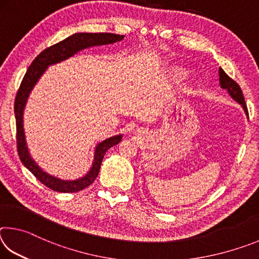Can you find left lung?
<instances>
[{
    "label": "left lung",
    "instance_id": "left-lung-1",
    "mask_svg": "<svg viewBox=\"0 0 259 259\" xmlns=\"http://www.w3.org/2000/svg\"><path fill=\"white\" fill-rule=\"evenodd\" d=\"M218 73H219V84H221L223 89L227 90V93L230 94L231 97L233 98L235 102L241 104V106H242V108L244 109V113L247 114L248 116V108H247V105H245L242 90H241L240 85L234 80H232V78L227 75L222 68H219Z\"/></svg>",
    "mask_w": 259,
    "mask_h": 259
}]
</instances>
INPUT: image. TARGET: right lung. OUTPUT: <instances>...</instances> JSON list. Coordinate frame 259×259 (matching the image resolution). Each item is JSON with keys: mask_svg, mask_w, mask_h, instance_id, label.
I'll return each instance as SVG.
<instances>
[{"mask_svg": "<svg viewBox=\"0 0 259 259\" xmlns=\"http://www.w3.org/2000/svg\"><path fill=\"white\" fill-rule=\"evenodd\" d=\"M124 35H117L112 33H75L68 36L59 43L47 48L30 64L26 72L23 81L20 83L19 90L15 99V116L17 126V151L23 164L32 172L43 185L51 188L52 191L61 193H74L84 190L91 185L98 176L100 164L104 159L105 153L109 148L122 140V135H116L113 137L103 140L96 146L93 166L87 172L84 177H81L75 181H63L55 176L47 174L37 165L29 154L27 144H26L25 131H24V109L29 97L30 91L36 84L43 73L47 71L48 66L58 64L60 61L68 59L69 57L77 54L78 51L91 47H99L112 45V43L123 40Z\"/></svg>", "mask_w": 259, "mask_h": 259, "instance_id": "1", "label": "right lung"}]
</instances>
